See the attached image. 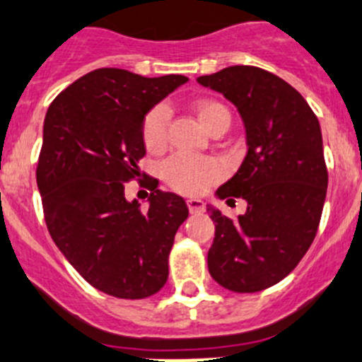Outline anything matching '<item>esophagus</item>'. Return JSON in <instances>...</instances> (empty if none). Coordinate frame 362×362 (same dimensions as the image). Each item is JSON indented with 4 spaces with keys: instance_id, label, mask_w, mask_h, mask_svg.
Returning a JSON list of instances; mask_svg holds the SVG:
<instances>
[{
    "instance_id": "34e87169",
    "label": "esophagus",
    "mask_w": 362,
    "mask_h": 362,
    "mask_svg": "<svg viewBox=\"0 0 362 362\" xmlns=\"http://www.w3.org/2000/svg\"><path fill=\"white\" fill-rule=\"evenodd\" d=\"M187 204L190 214H203V211L206 210V206H204V203L201 199H188Z\"/></svg>"
}]
</instances>
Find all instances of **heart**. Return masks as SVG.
I'll use <instances>...</instances> for the list:
<instances>
[{"label":"heart","mask_w":362,"mask_h":362,"mask_svg":"<svg viewBox=\"0 0 362 362\" xmlns=\"http://www.w3.org/2000/svg\"><path fill=\"white\" fill-rule=\"evenodd\" d=\"M199 122L208 132L218 125H230L231 112L222 102L203 97L194 104ZM168 109L167 105H156L145 115L141 124V138L148 151L158 152L165 148L168 140ZM221 165L214 159H195L187 156H174L161 167L165 183L174 190L187 195L203 194L210 185L221 177Z\"/></svg>","instance_id":"heart-1"}]
</instances>
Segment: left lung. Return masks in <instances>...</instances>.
I'll list each match as a JSON object with an SVG mask.
<instances>
[{
	"label": "left lung",
	"instance_id": "left-lung-1",
	"mask_svg": "<svg viewBox=\"0 0 362 362\" xmlns=\"http://www.w3.org/2000/svg\"><path fill=\"white\" fill-rule=\"evenodd\" d=\"M197 82L238 109L247 144L237 174L217 190L246 199L247 210L233 221L208 206V271L224 289L258 293L284 280L316 237L328 185L320 122L293 86L262 68L230 66Z\"/></svg>",
	"mask_w": 362,
	"mask_h": 362
}]
</instances>
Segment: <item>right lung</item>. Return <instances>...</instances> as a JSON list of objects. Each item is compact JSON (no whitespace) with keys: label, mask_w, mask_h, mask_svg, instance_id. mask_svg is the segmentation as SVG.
Segmentation results:
<instances>
[{"label":"right lung","mask_w":362,"mask_h":362,"mask_svg":"<svg viewBox=\"0 0 362 362\" xmlns=\"http://www.w3.org/2000/svg\"><path fill=\"white\" fill-rule=\"evenodd\" d=\"M187 81L100 68L59 93L46 112L37 163L46 226L66 260L109 296L148 298L168 278L185 199L154 188L144 211L124 192L140 175L145 115Z\"/></svg>","instance_id":"1"}]
</instances>
